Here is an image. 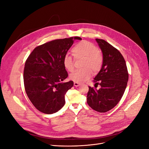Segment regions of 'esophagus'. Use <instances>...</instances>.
Instances as JSON below:
<instances>
[{"label": "esophagus", "instance_id": "1", "mask_svg": "<svg viewBox=\"0 0 149 149\" xmlns=\"http://www.w3.org/2000/svg\"><path fill=\"white\" fill-rule=\"evenodd\" d=\"M79 85H80V84H79V83H76V82H74V86H76V87H78V86H79Z\"/></svg>", "mask_w": 149, "mask_h": 149}]
</instances>
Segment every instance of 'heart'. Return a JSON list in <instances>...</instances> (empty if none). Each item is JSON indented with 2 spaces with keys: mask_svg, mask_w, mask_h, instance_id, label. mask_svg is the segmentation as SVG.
I'll return each mask as SVG.
<instances>
[{
  "mask_svg": "<svg viewBox=\"0 0 149 149\" xmlns=\"http://www.w3.org/2000/svg\"><path fill=\"white\" fill-rule=\"evenodd\" d=\"M71 52L76 58H83L82 67L84 68L77 70L70 75V78L74 82L81 83L91 77L92 70L97 72L101 68L103 58L98 48L92 43L82 41L72 48ZM65 69L68 71H73L74 69V60L70 55H66L63 60Z\"/></svg>",
  "mask_w": 149,
  "mask_h": 149,
  "instance_id": "obj_1",
  "label": "heart"
}]
</instances>
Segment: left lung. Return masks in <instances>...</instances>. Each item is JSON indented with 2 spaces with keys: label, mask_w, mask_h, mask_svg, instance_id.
<instances>
[{
  "label": "left lung",
  "mask_w": 149,
  "mask_h": 149,
  "mask_svg": "<svg viewBox=\"0 0 149 149\" xmlns=\"http://www.w3.org/2000/svg\"><path fill=\"white\" fill-rule=\"evenodd\" d=\"M96 40L102 52L103 63L93 81L101 88L89 86L87 103L94 111L106 112L114 108L123 97L129 74L124 58L118 49L105 40Z\"/></svg>",
  "instance_id": "8db88e82"
}]
</instances>
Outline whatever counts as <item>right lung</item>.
<instances>
[{
	"label": "right lung",
	"mask_w": 149,
	"mask_h": 149,
	"mask_svg": "<svg viewBox=\"0 0 149 149\" xmlns=\"http://www.w3.org/2000/svg\"><path fill=\"white\" fill-rule=\"evenodd\" d=\"M75 40L74 37L57 39L36 47L26 59L24 82L26 94L39 111L51 114L65 104V95L73 86L70 81L62 83L68 74L63 60Z\"/></svg>",
	"instance_id": "add662e5"
}]
</instances>
